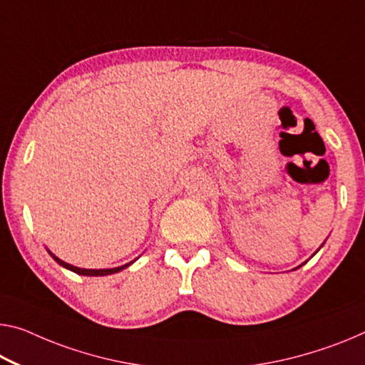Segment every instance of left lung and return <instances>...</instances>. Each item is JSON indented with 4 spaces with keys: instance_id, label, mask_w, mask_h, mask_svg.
<instances>
[{
    "instance_id": "obj_1",
    "label": "left lung",
    "mask_w": 365,
    "mask_h": 365,
    "mask_svg": "<svg viewBox=\"0 0 365 365\" xmlns=\"http://www.w3.org/2000/svg\"><path fill=\"white\" fill-rule=\"evenodd\" d=\"M323 245H324V241H323ZM323 245H322V246H323ZM322 246H319V248H322ZM319 248H318V250H317V251H315V253H313V255H312V256H315V255H317V253H318V251H319ZM305 262H307V261H305ZM305 262H304V264H305ZM300 266H302V264H300ZM300 266H297V267H295V269H299V267H300Z\"/></svg>"
}]
</instances>
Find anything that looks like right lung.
Masks as SVG:
<instances>
[{"instance_id":"1","label":"right lung","mask_w":365,"mask_h":365,"mask_svg":"<svg viewBox=\"0 0 365 365\" xmlns=\"http://www.w3.org/2000/svg\"><path fill=\"white\" fill-rule=\"evenodd\" d=\"M47 251H48V255L52 256L53 259L57 261L61 267L68 269V271H71V272H76V274H80V276H91V277H96V276H109V274L120 272L122 269L128 267V266L133 264V262H135V261L138 259V257H137V259H133V261H130V262H127V264H124V266H119V267H110V269H83V267H76V266H73V264H68V262L61 261L60 257L55 256V255H53L52 251H50V250H47Z\"/></svg>"}]
</instances>
